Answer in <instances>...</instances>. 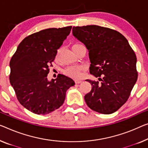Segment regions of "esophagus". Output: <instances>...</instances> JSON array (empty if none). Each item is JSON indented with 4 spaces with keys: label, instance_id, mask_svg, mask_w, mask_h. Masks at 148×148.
<instances>
[{
    "label": "esophagus",
    "instance_id": "1",
    "mask_svg": "<svg viewBox=\"0 0 148 148\" xmlns=\"http://www.w3.org/2000/svg\"><path fill=\"white\" fill-rule=\"evenodd\" d=\"M82 80H78V79H76V80H75V83L76 84H80L81 83Z\"/></svg>",
    "mask_w": 148,
    "mask_h": 148
}]
</instances>
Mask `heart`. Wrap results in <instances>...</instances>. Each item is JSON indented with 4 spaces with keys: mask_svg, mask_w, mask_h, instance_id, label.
<instances>
[{
    "mask_svg": "<svg viewBox=\"0 0 148 148\" xmlns=\"http://www.w3.org/2000/svg\"><path fill=\"white\" fill-rule=\"evenodd\" d=\"M81 44L79 43H75L74 45L72 46V48L76 47L79 45H80ZM58 52H57L56 54V57L58 56ZM85 70L84 66L83 65H76V66H69L65 70V74L68 75V76L73 77L75 78H80L82 76V72Z\"/></svg>",
    "mask_w": 148,
    "mask_h": 148,
    "instance_id": "obj_1",
    "label": "heart"
}]
</instances>
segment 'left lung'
I'll return each instance as SVG.
<instances>
[{
    "label": "left lung",
    "instance_id": "left-lung-1",
    "mask_svg": "<svg viewBox=\"0 0 148 148\" xmlns=\"http://www.w3.org/2000/svg\"><path fill=\"white\" fill-rule=\"evenodd\" d=\"M74 36L89 52L92 90L84 96L88 106L103 114L116 112L126 102L137 81V58L128 41L115 30L97 25L76 26ZM102 78H101V77Z\"/></svg>",
    "mask_w": 148,
    "mask_h": 148
}]
</instances>
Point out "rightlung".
<instances>
[{
    "instance_id": "1",
    "label": "right lung",
    "mask_w": 148,
    "mask_h": 148,
    "mask_svg": "<svg viewBox=\"0 0 148 148\" xmlns=\"http://www.w3.org/2000/svg\"><path fill=\"white\" fill-rule=\"evenodd\" d=\"M71 29V26L52 28L29 35L11 58L10 84L21 104L33 113L45 115L59 108L67 90L75 84L63 74L51 81L47 78L57 50Z\"/></svg>"
}]
</instances>
